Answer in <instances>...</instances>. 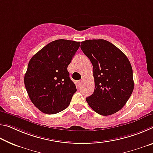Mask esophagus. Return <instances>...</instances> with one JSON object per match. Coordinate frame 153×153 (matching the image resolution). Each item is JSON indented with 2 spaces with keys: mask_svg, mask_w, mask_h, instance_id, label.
Segmentation results:
<instances>
[{
  "mask_svg": "<svg viewBox=\"0 0 153 153\" xmlns=\"http://www.w3.org/2000/svg\"><path fill=\"white\" fill-rule=\"evenodd\" d=\"M82 80H79V81L77 82V85H78V86H80V85H81L82 84Z\"/></svg>",
  "mask_w": 153,
  "mask_h": 153,
  "instance_id": "obj_1",
  "label": "esophagus"
}]
</instances>
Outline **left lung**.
<instances>
[{
    "label": "left lung",
    "instance_id": "8db88e82",
    "mask_svg": "<svg viewBox=\"0 0 153 153\" xmlns=\"http://www.w3.org/2000/svg\"><path fill=\"white\" fill-rule=\"evenodd\" d=\"M82 51L91 61L94 91L86 98L88 104L101 115H110L123 108L133 92L132 67L122 51L108 41L87 40Z\"/></svg>",
    "mask_w": 153,
    "mask_h": 153
}]
</instances>
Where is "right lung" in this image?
<instances>
[{"mask_svg":"<svg viewBox=\"0 0 153 153\" xmlns=\"http://www.w3.org/2000/svg\"><path fill=\"white\" fill-rule=\"evenodd\" d=\"M79 46L80 42L55 40L31 58L24 84L31 101L42 113H57L70 104L77 89L67 67Z\"/></svg>","mask_w":153,"mask_h":153,"instance_id":"obj_1","label":"right lung"}]
</instances>
